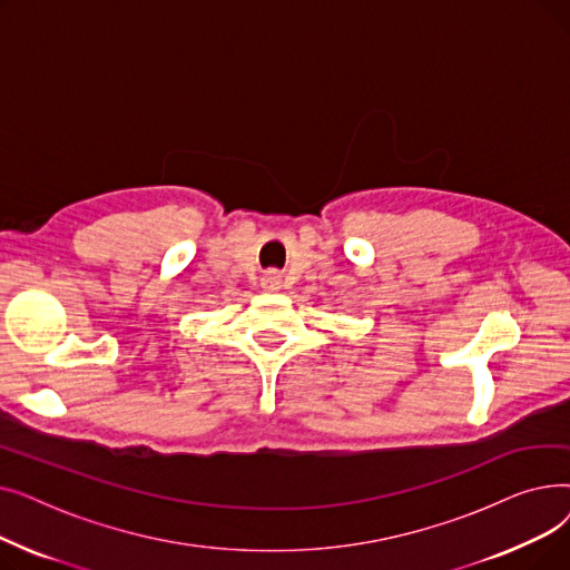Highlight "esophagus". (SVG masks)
I'll return each mask as SVG.
<instances>
[{
  "label": "esophagus",
  "mask_w": 570,
  "mask_h": 570,
  "mask_svg": "<svg viewBox=\"0 0 570 570\" xmlns=\"http://www.w3.org/2000/svg\"><path fill=\"white\" fill-rule=\"evenodd\" d=\"M279 273H275V269H269V273L263 275V288H279Z\"/></svg>",
  "instance_id": "obj_1"
}]
</instances>
